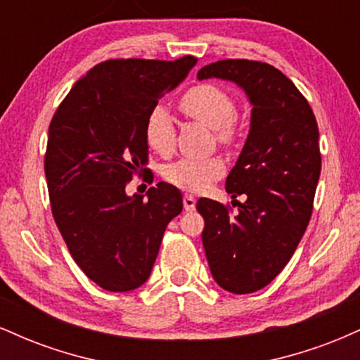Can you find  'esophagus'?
Here are the masks:
<instances>
[{"label":"esophagus","instance_id":"obj_1","mask_svg":"<svg viewBox=\"0 0 360 360\" xmlns=\"http://www.w3.org/2000/svg\"><path fill=\"white\" fill-rule=\"evenodd\" d=\"M183 203H184L186 212H193V210L196 208V200H194V196H191V194H184Z\"/></svg>","mask_w":360,"mask_h":360}]
</instances>
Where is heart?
<instances>
[{
    "mask_svg": "<svg viewBox=\"0 0 360 360\" xmlns=\"http://www.w3.org/2000/svg\"><path fill=\"white\" fill-rule=\"evenodd\" d=\"M181 111L186 117L213 128L220 143L233 139L232 122L237 115L233 98L225 89L213 84H201L189 89L181 100ZM146 142L152 152L160 157L172 154L176 147V130L171 113L164 106H155L146 122ZM225 172L220 157H183L164 167L162 176L167 183L186 189L201 191Z\"/></svg>",
    "mask_w": 360,
    "mask_h": 360,
    "instance_id": "obj_1",
    "label": "heart"
}]
</instances>
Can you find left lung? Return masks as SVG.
<instances>
[{
  "instance_id": "8db88e82",
  "label": "left lung",
  "mask_w": 360,
  "mask_h": 360,
  "mask_svg": "<svg viewBox=\"0 0 360 360\" xmlns=\"http://www.w3.org/2000/svg\"><path fill=\"white\" fill-rule=\"evenodd\" d=\"M213 77L237 84L252 106L249 135L225 183L232 198L247 200L230 214L201 198V238L218 286L249 295L284 269L307 230L321 169L318 125L303 94L271 64L226 59L198 72L200 81Z\"/></svg>"
}]
</instances>
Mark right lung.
Here are the masks:
<instances>
[{"label": "right lung", "mask_w": 360, "mask_h": 360, "mask_svg": "<svg viewBox=\"0 0 360 360\" xmlns=\"http://www.w3.org/2000/svg\"><path fill=\"white\" fill-rule=\"evenodd\" d=\"M198 59H115L94 65L60 103L49 127L45 177L52 214L72 259L106 291L142 286L167 223L183 210L176 186L128 196L147 172L146 122Z\"/></svg>", "instance_id": "right-lung-1"}]
</instances>
